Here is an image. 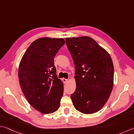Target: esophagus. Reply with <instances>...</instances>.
Instances as JSON below:
<instances>
[{"label": "esophagus", "mask_w": 134, "mask_h": 134, "mask_svg": "<svg viewBox=\"0 0 134 134\" xmlns=\"http://www.w3.org/2000/svg\"><path fill=\"white\" fill-rule=\"evenodd\" d=\"M63 82H64V83H66L68 82V79H65V78H63Z\"/></svg>", "instance_id": "obj_1"}]
</instances>
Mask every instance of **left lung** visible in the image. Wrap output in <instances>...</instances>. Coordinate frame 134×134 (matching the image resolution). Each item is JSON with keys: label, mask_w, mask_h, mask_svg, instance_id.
Instances as JSON below:
<instances>
[{"label": "left lung", "mask_w": 134, "mask_h": 134, "mask_svg": "<svg viewBox=\"0 0 134 134\" xmlns=\"http://www.w3.org/2000/svg\"><path fill=\"white\" fill-rule=\"evenodd\" d=\"M75 66V91L71 98L76 110L85 114L99 111L109 99L114 86L111 56L89 36L66 37Z\"/></svg>", "instance_id": "left-lung-1"}]
</instances>
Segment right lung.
Segmentation results:
<instances>
[{"label":"right lung","mask_w":134,"mask_h":134,"mask_svg":"<svg viewBox=\"0 0 134 134\" xmlns=\"http://www.w3.org/2000/svg\"><path fill=\"white\" fill-rule=\"evenodd\" d=\"M62 38L41 37L30 44L19 66L21 89L28 102L44 114L60 106L63 83L56 75L54 58L65 44Z\"/></svg>","instance_id":"1"}]
</instances>
